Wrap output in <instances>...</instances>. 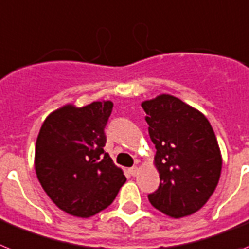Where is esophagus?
Returning a JSON list of instances; mask_svg holds the SVG:
<instances>
[{
	"label": "esophagus",
	"mask_w": 249,
	"mask_h": 249,
	"mask_svg": "<svg viewBox=\"0 0 249 249\" xmlns=\"http://www.w3.org/2000/svg\"><path fill=\"white\" fill-rule=\"evenodd\" d=\"M129 172H130L131 176L135 177L138 173H139V168H138V166H133V168H130V169H129Z\"/></svg>",
	"instance_id": "obj_1"
}]
</instances>
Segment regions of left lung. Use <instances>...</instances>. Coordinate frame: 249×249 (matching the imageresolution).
<instances>
[{"mask_svg":"<svg viewBox=\"0 0 249 249\" xmlns=\"http://www.w3.org/2000/svg\"><path fill=\"white\" fill-rule=\"evenodd\" d=\"M155 144L160 184L148 198L158 211L181 218L199 211L214 193L222 154L204 114L169 94L142 103Z\"/></svg>","mask_w":249,"mask_h":249,"instance_id":"1","label":"left lung"}]
</instances>
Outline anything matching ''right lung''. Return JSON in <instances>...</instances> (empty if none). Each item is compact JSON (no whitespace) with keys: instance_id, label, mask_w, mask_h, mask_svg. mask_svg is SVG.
<instances>
[{"instance_id":"1","label":"right lung","mask_w":249,"mask_h":249,"mask_svg":"<svg viewBox=\"0 0 249 249\" xmlns=\"http://www.w3.org/2000/svg\"><path fill=\"white\" fill-rule=\"evenodd\" d=\"M112 101L64 105L45 119L36 140L35 170L50 199L73 217L107 208L126 178L107 153L104 129Z\"/></svg>"}]
</instances>
